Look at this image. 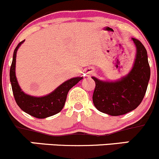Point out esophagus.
<instances>
[{
	"label": "esophagus",
	"instance_id": "esophagus-1",
	"mask_svg": "<svg viewBox=\"0 0 159 159\" xmlns=\"http://www.w3.org/2000/svg\"><path fill=\"white\" fill-rule=\"evenodd\" d=\"M86 74H89V75H90V74H92L93 73V70H87L86 71Z\"/></svg>",
	"mask_w": 159,
	"mask_h": 159
}]
</instances>
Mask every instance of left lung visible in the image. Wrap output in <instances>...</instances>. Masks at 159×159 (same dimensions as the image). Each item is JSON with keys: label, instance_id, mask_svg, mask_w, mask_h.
Wrapping results in <instances>:
<instances>
[{"label": "left lung", "instance_id": "8db88e82", "mask_svg": "<svg viewBox=\"0 0 159 159\" xmlns=\"http://www.w3.org/2000/svg\"><path fill=\"white\" fill-rule=\"evenodd\" d=\"M136 56L131 71L116 81H103L92 76L96 86L93 102L99 111L119 116L133 111L141 103L150 80L147 51L139 40L132 39Z\"/></svg>", "mask_w": 159, "mask_h": 159}]
</instances>
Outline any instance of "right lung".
Listing matches in <instances>:
<instances>
[{
	"instance_id": "right-lung-1",
	"label": "right lung",
	"mask_w": 159,
	"mask_h": 159,
	"mask_svg": "<svg viewBox=\"0 0 159 159\" xmlns=\"http://www.w3.org/2000/svg\"><path fill=\"white\" fill-rule=\"evenodd\" d=\"M24 42L25 40L20 42L15 48L10 69V81L14 97L17 104L24 112L36 118H46L62 111L65 105L69 90L79 83L83 77H74L66 80L52 92L42 97H34L26 94L20 87L15 74L17 51Z\"/></svg>"
}]
</instances>
